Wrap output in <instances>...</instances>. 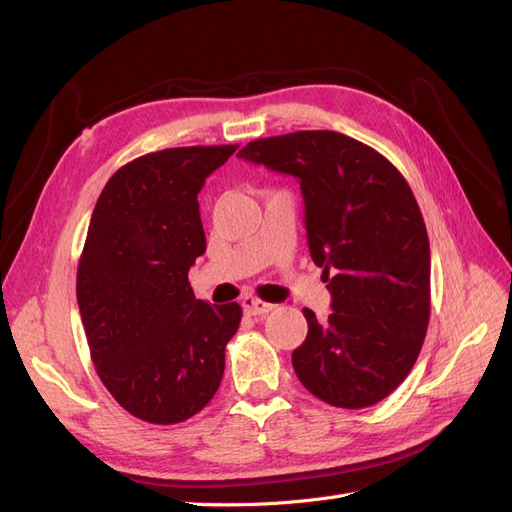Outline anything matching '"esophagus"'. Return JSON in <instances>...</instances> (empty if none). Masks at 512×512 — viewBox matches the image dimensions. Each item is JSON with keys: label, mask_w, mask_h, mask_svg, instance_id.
I'll use <instances>...</instances> for the list:
<instances>
[{"label": "esophagus", "mask_w": 512, "mask_h": 512, "mask_svg": "<svg viewBox=\"0 0 512 512\" xmlns=\"http://www.w3.org/2000/svg\"><path fill=\"white\" fill-rule=\"evenodd\" d=\"M241 305H243V312L250 314V316H267L275 309L273 303H265V301H260L256 297H245L241 301Z\"/></svg>", "instance_id": "34e87169"}]
</instances>
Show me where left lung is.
Segmentation results:
<instances>
[{
	"label": "left lung",
	"mask_w": 512,
	"mask_h": 512,
	"mask_svg": "<svg viewBox=\"0 0 512 512\" xmlns=\"http://www.w3.org/2000/svg\"><path fill=\"white\" fill-rule=\"evenodd\" d=\"M239 158L301 181L312 260L327 275L333 312L312 309L292 352L305 389L335 408L389 397L423 348L431 314V256L421 209L382 153L331 130L247 143Z\"/></svg>",
	"instance_id": "8db88e82"
}]
</instances>
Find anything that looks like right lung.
<instances>
[{
	"mask_svg": "<svg viewBox=\"0 0 512 512\" xmlns=\"http://www.w3.org/2000/svg\"><path fill=\"white\" fill-rule=\"evenodd\" d=\"M239 145L175 147L106 181L76 271L91 361L117 404L153 425L183 423L220 389L241 305L194 297L207 250L198 192Z\"/></svg>",
	"mask_w": 512,
	"mask_h": 512,
	"instance_id": "right-lung-1",
	"label": "right lung"
}]
</instances>
